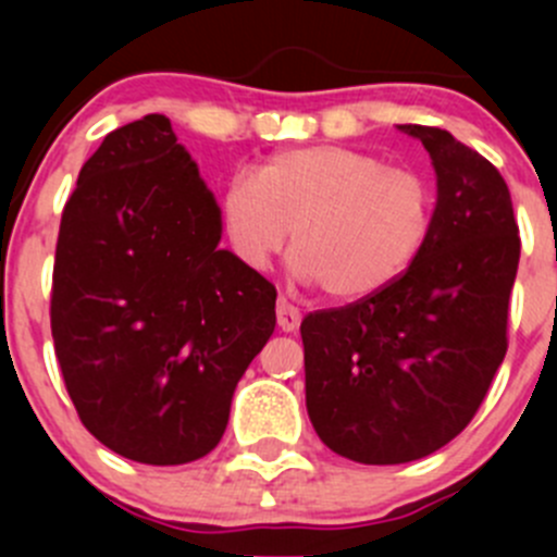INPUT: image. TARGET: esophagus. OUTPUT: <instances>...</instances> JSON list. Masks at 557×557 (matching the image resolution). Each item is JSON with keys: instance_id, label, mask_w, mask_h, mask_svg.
<instances>
[{"instance_id": "esophagus-1", "label": "esophagus", "mask_w": 557, "mask_h": 557, "mask_svg": "<svg viewBox=\"0 0 557 557\" xmlns=\"http://www.w3.org/2000/svg\"><path fill=\"white\" fill-rule=\"evenodd\" d=\"M299 323H301L299 307H294V305H290V301L280 299L277 301V325H280V329H283V331H296V329H299Z\"/></svg>"}]
</instances>
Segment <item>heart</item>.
<instances>
[{"label": "heart", "instance_id": "obj_1", "mask_svg": "<svg viewBox=\"0 0 557 557\" xmlns=\"http://www.w3.org/2000/svg\"><path fill=\"white\" fill-rule=\"evenodd\" d=\"M234 256L263 269L290 228L294 272L336 301H358L396 283L434 226V188L404 166L339 145L269 156L256 177L239 172L221 194Z\"/></svg>", "mask_w": 557, "mask_h": 557}]
</instances>
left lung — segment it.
Segmentation results:
<instances>
[{
  "label": "left lung",
  "mask_w": 557,
  "mask_h": 557,
  "mask_svg": "<svg viewBox=\"0 0 557 557\" xmlns=\"http://www.w3.org/2000/svg\"><path fill=\"white\" fill-rule=\"evenodd\" d=\"M436 172L434 226L380 294L301 320L307 412L356 463L425 458L469 425L507 356L520 261L512 196L496 166L445 128L404 123Z\"/></svg>",
  "instance_id": "obj_1"
}]
</instances>
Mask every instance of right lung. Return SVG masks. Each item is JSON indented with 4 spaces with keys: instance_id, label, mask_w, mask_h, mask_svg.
Returning <instances> with one entry per match:
<instances>
[{
    "instance_id": "obj_1",
    "label": "right lung",
    "mask_w": 557,
    "mask_h": 557,
    "mask_svg": "<svg viewBox=\"0 0 557 557\" xmlns=\"http://www.w3.org/2000/svg\"><path fill=\"white\" fill-rule=\"evenodd\" d=\"M166 115L104 137L55 245L50 331L83 425L128 460L177 466L221 442L272 336L277 290L232 250Z\"/></svg>"
}]
</instances>
